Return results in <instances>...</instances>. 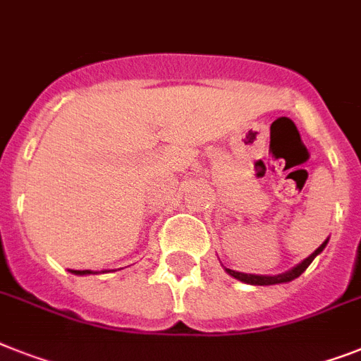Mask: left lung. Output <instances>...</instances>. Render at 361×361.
Listing matches in <instances>:
<instances>
[{
	"label": "left lung",
	"instance_id": "left-lung-1",
	"mask_svg": "<svg viewBox=\"0 0 361 361\" xmlns=\"http://www.w3.org/2000/svg\"><path fill=\"white\" fill-rule=\"evenodd\" d=\"M326 243H329V238L321 243L317 249H315L312 255L308 256V258H305V260L300 262V264H297L295 267H291L290 271H286V273H281V275H249V273H240V271H234V269H227L225 267V271H227L228 275L234 276L236 281L240 282H245V284H252V286H273V284H284V282H291L295 281L297 276H300L302 273L306 271V267L314 262V258L317 255H321L323 252V249L326 247Z\"/></svg>",
	"mask_w": 361,
	"mask_h": 361
}]
</instances>
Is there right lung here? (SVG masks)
I'll return each mask as SVG.
<instances>
[{"label": "right lung", "mask_w": 361, "mask_h": 361, "mask_svg": "<svg viewBox=\"0 0 361 361\" xmlns=\"http://www.w3.org/2000/svg\"><path fill=\"white\" fill-rule=\"evenodd\" d=\"M71 273H73V275H95V273H99V271H90V269H85V271H73L71 269ZM103 273H105V271H103Z\"/></svg>", "instance_id": "right-lung-1"}]
</instances>
